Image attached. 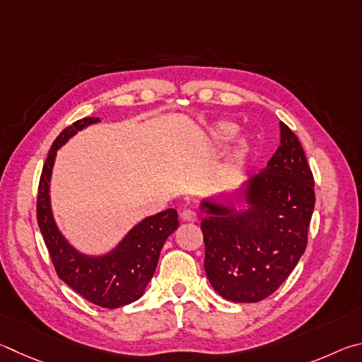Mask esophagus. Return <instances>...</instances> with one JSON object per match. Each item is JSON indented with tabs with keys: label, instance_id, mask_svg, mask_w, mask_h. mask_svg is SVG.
<instances>
[{
	"label": "esophagus",
	"instance_id": "obj_1",
	"mask_svg": "<svg viewBox=\"0 0 362 362\" xmlns=\"http://www.w3.org/2000/svg\"><path fill=\"white\" fill-rule=\"evenodd\" d=\"M181 219L182 221H195L197 219V214H195V211H192V210H182L181 211Z\"/></svg>",
	"mask_w": 362,
	"mask_h": 362
}]
</instances>
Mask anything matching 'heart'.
<instances>
[{
  "label": "heart",
  "mask_w": 362,
  "mask_h": 362,
  "mask_svg": "<svg viewBox=\"0 0 362 362\" xmlns=\"http://www.w3.org/2000/svg\"><path fill=\"white\" fill-rule=\"evenodd\" d=\"M238 130V127L232 122H219L216 125H213L210 129V133H208V139L213 146H223L226 143H229L230 139L235 136V133ZM251 152V141L248 138H240L235 143L230 154V163L238 165L242 163L246 157L250 156Z\"/></svg>",
  "instance_id": "1"
}]
</instances>
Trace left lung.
<instances>
[{
	"label": "left lung",
	"mask_w": 362,
	"mask_h": 362,
	"mask_svg": "<svg viewBox=\"0 0 362 362\" xmlns=\"http://www.w3.org/2000/svg\"><path fill=\"white\" fill-rule=\"evenodd\" d=\"M315 181L299 138L280 122V146L233 197L200 202L205 272L232 302H259L286 280L307 248Z\"/></svg>",
	"instance_id": "1"
}]
</instances>
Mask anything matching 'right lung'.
Instances as JSON below:
<instances>
[{
  "instance_id": "1",
  "label": "right lung",
  "mask_w": 362,
  "mask_h": 362,
  "mask_svg": "<svg viewBox=\"0 0 362 362\" xmlns=\"http://www.w3.org/2000/svg\"><path fill=\"white\" fill-rule=\"evenodd\" d=\"M100 122L98 117H84L63 130L44 162L37 187L36 216L44 243L52 259L57 275L88 302L103 308H119L138 300L154 275L162 246L180 223L175 208L144 218L132 227L116 248L101 256L84 255L69 245L55 224L50 206V176L57 151L76 133Z\"/></svg>"
}]
</instances>
